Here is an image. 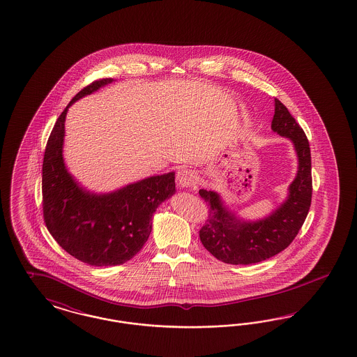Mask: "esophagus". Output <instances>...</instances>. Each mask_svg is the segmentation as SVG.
Segmentation results:
<instances>
[{
	"instance_id": "1",
	"label": "esophagus",
	"mask_w": 357,
	"mask_h": 357,
	"mask_svg": "<svg viewBox=\"0 0 357 357\" xmlns=\"http://www.w3.org/2000/svg\"><path fill=\"white\" fill-rule=\"evenodd\" d=\"M176 181L179 187H195L197 185V175L190 169H182L176 174Z\"/></svg>"
}]
</instances>
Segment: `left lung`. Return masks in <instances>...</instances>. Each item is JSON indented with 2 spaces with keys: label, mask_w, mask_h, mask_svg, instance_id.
<instances>
[{
  "label": "left lung",
  "mask_w": 357,
  "mask_h": 357,
  "mask_svg": "<svg viewBox=\"0 0 357 357\" xmlns=\"http://www.w3.org/2000/svg\"><path fill=\"white\" fill-rule=\"evenodd\" d=\"M271 128L292 141L299 159L289 195L278 210L261 220L244 222L223 206L219 194L199 190L200 197L208 204V218L199 231L200 242L211 255L229 264L259 263L282 252L296 238L311 207L310 143L299 123L276 98Z\"/></svg>",
  "instance_id": "8db88e82"
}]
</instances>
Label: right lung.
I'll return each instance as SVG.
<instances>
[{
	"label": "right lung",
	"instance_id": "right-lung-1",
	"mask_svg": "<svg viewBox=\"0 0 357 357\" xmlns=\"http://www.w3.org/2000/svg\"><path fill=\"white\" fill-rule=\"evenodd\" d=\"M112 81H94L70 100L50 132L43 163L46 227L68 254L98 267L123 264L137 255L150 236L158 206L175 192V172L150 176L114 192L97 195L79 187L66 170L62 144L69 106Z\"/></svg>",
	"mask_w": 357,
	"mask_h": 357
}]
</instances>
